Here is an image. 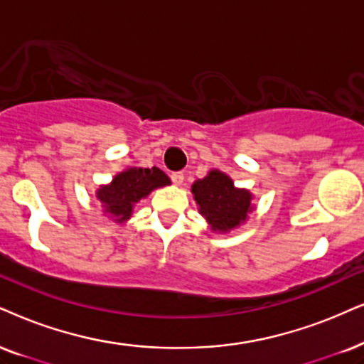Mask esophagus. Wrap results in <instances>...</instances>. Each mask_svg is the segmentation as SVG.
<instances>
[{"label": "esophagus", "mask_w": 364, "mask_h": 364, "mask_svg": "<svg viewBox=\"0 0 364 364\" xmlns=\"http://www.w3.org/2000/svg\"><path fill=\"white\" fill-rule=\"evenodd\" d=\"M171 179H173L174 185L181 186L183 181H185V176H183V173H173V174H171Z\"/></svg>", "instance_id": "34e87169"}]
</instances>
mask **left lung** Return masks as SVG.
Instances as JSON below:
<instances>
[{
	"label": "left lung",
	"mask_w": 364,
	"mask_h": 364,
	"mask_svg": "<svg viewBox=\"0 0 364 364\" xmlns=\"http://www.w3.org/2000/svg\"><path fill=\"white\" fill-rule=\"evenodd\" d=\"M191 193L198 213L206 218L213 233H228L238 228L255 210L250 190L237 188L233 179L220 169H211L205 178L196 179Z\"/></svg>",
	"instance_id": "1"
}]
</instances>
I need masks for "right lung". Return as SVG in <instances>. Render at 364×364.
<instances>
[{"mask_svg":"<svg viewBox=\"0 0 364 364\" xmlns=\"http://www.w3.org/2000/svg\"><path fill=\"white\" fill-rule=\"evenodd\" d=\"M171 185L168 174L159 168H126L107 185H100L95 198L114 223L124 225L131 220L136 205L158 188Z\"/></svg>","mask_w":364,"mask_h":364,"instance_id":"add662e5","label":"right lung"}]
</instances>
